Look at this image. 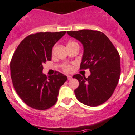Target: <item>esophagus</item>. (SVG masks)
<instances>
[{
  "mask_svg": "<svg viewBox=\"0 0 135 135\" xmlns=\"http://www.w3.org/2000/svg\"><path fill=\"white\" fill-rule=\"evenodd\" d=\"M67 78H68V80H70V79H72V76H70V75H68Z\"/></svg>",
  "mask_w": 135,
  "mask_h": 135,
  "instance_id": "34e87169",
  "label": "esophagus"
}]
</instances>
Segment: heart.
<instances>
[{"label":"heart","instance_id":"1","mask_svg":"<svg viewBox=\"0 0 135 135\" xmlns=\"http://www.w3.org/2000/svg\"><path fill=\"white\" fill-rule=\"evenodd\" d=\"M75 43H76V42H73V41H70V42H68L67 45H72V44ZM64 70H65V71L66 72V73H70V72H71L72 70H73V67H72V66H70V65H66V66H65V68H64Z\"/></svg>","mask_w":135,"mask_h":135}]
</instances>
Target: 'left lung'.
Wrapping results in <instances>:
<instances>
[{"instance_id":"left-lung-1","label":"left lung","mask_w":135,"mask_h":135,"mask_svg":"<svg viewBox=\"0 0 135 135\" xmlns=\"http://www.w3.org/2000/svg\"><path fill=\"white\" fill-rule=\"evenodd\" d=\"M71 37L83 46L80 69H89L86 78L79 74L73 76L79 82L75 90L79 101L85 105L96 107L112 96L120 75V56L111 41L104 33L93 30L67 31Z\"/></svg>"}]
</instances>
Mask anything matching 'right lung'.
<instances>
[{"mask_svg": "<svg viewBox=\"0 0 135 135\" xmlns=\"http://www.w3.org/2000/svg\"><path fill=\"white\" fill-rule=\"evenodd\" d=\"M66 33L38 32L26 36L19 44L11 62L14 88L30 107L46 110L57 101L60 87L67 80L57 72L52 76L43 74V63L51 60L52 49Z\"/></svg>", "mask_w": 135, "mask_h": 135, "instance_id": "obj_1", "label": "right lung"}]
</instances>
